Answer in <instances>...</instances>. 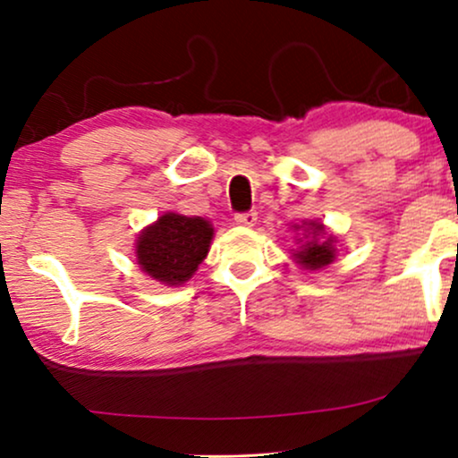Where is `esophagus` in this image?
<instances>
[{"label":"esophagus","mask_w":458,"mask_h":458,"mask_svg":"<svg viewBox=\"0 0 458 458\" xmlns=\"http://www.w3.org/2000/svg\"><path fill=\"white\" fill-rule=\"evenodd\" d=\"M256 221H259V212H256V210L237 212V215H235V223L240 225V227H254Z\"/></svg>","instance_id":"34e87169"}]
</instances>
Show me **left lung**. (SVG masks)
Listing matches in <instances>:
<instances>
[{"label":"left lung","mask_w":458,"mask_h":458,"mask_svg":"<svg viewBox=\"0 0 458 458\" xmlns=\"http://www.w3.org/2000/svg\"><path fill=\"white\" fill-rule=\"evenodd\" d=\"M306 233H312V240L306 242L300 246L296 254V260L304 268H310V271H317V268H323L334 262L335 259V240L331 235L325 233L323 225L310 223V229H304Z\"/></svg>","instance_id":"1"}]
</instances>
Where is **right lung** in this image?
<instances>
[{"instance_id": "add662e5", "label": "right lung", "mask_w": 458, "mask_h": 458, "mask_svg": "<svg viewBox=\"0 0 458 458\" xmlns=\"http://www.w3.org/2000/svg\"><path fill=\"white\" fill-rule=\"evenodd\" d=\"M215 229L202 216L166 212L141 231L137 240V265L149 277L166 285H181L198 271L210 250Z\"/></svg>"}]
</instances>
